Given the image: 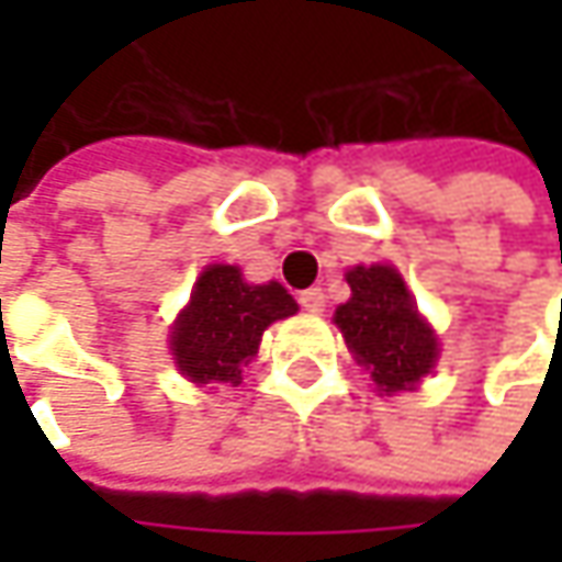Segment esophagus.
<instances>
[{"label": "esophagus", "instance_id": "esophagus-1", "mask_svg": "<svg viewBox=\"0 0 562 562\" xmlns=\"http://www.w3.org/2000/svg\"><path fill=\"white\" fill-rule=\"evenodd\" d=\"M325 303H328V296H325L322 288H310V291L300 293V306L306 313H325Z\"/></svg>", "mask_w": 562, "mask_h": 562}]
</instances>
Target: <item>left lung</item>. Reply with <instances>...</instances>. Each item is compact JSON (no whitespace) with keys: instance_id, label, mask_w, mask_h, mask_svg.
I'll list each match as a JSON object with an SVG mask.
<instances>
[{"instance_id":"8db88e82","label":"left lung","mask_w":562,"mask_h":562,"mask_svg":"<svg viewBox=\"0 0 562 562\" xmlns=\"http://www.w3.org/2000/svg\"><path fill=\"white\" fill-rule=\"evenodd\" d=\"M350 300L335 325L350 353L372 375L381 394L413 391L438 362V335L416 310L413 293L394 266H353L347 271Z\"/></svg>"}]
</instances>
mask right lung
I'll list each match as a JSON object with an SVG mask.
<instances>
[{
  "label": "right lung",
  "mask_w": 562,
  "mask_h": 562,
  "mask_svg": "<svg viewBox=\"0 0 562 562\" xmlns=\"http://www.w3.org/2000/svg\"><path fill=\"white\" fill-rule=\"evenodd\" d=\"M300 310L278 281L247 284L237 266H205L196 278L190 303L171 325V357L193 384L244 381V366L256 357L262 331L271 322Z\"/></svg>",
  "instance_id": "add662e5"
}]
</instances>
